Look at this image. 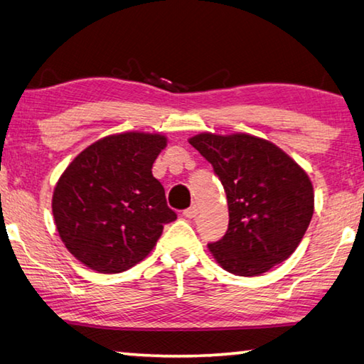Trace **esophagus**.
I'll list each match as a JSON object with an SVG mask.
<instances>
[{
    "mask_svg": "<svg viewBox=\"0 0 364 364\" xmlns=\"http://www.w3.org/2000/svg\"><path fill=\"white\" fill-rule=\"evenodd\" d=\"M197 213H199V208H197L196 205L189 207V208H186V210L183 212V215H184V217H186V218H196Z\"/></svg>",
    "mask_w": 364,
    "mask_h": 364,
    "instance_id": "obj_1",
    "label": "esophagus"
}]
</instances>
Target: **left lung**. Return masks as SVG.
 Listing matches in <instances>:
<instances>
[{
	"mask_svg": "<svg viewBox=\"0 0 364 364\" xmlns=\"http://www.w3.org/2000/svg\"><path fill=\"white\" fill-rule=\"evenodd\" d=\"M223 184L230 225L208 250L236 276H258L287 260L315 210L313 184L292 157L268 139L245 133L189 138Z\"/></svg>",
	"mask_w": 364,
	"mask_h": 364,
	"instance_id": "left-lung-1",
	"label": "left lung"
}]
</instances>
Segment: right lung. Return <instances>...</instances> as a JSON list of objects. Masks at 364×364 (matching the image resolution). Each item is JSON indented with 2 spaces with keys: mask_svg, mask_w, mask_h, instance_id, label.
Here are the masks:
<instances>
[{
  "mask_svg": "<svg viewBox=\"0 0 364 364\" xmlns=\"http://www.w3.org/2000/svg\"><path fill=\"white\" fill-rule=\"evenodd\" d=\"M167 146L159 133L109 134L72 160L53 193L67 250L97 273H122L149 255L176 220L152 164Z\"/></svg>",
  "mask_w": 364,
  "mask_h": 364,
  "instance_id": "right-lung-1",
  "label": "right lung"
}]
</instances>
